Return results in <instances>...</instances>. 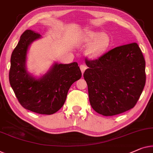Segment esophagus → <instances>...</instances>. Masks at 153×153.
<instances>
[{"label":"esophagus","instance_id":"esophagus-1","mask_svg":"<svg viewBox=\"0 0 153 153\" xmlns=\"http://www.w3.org/2000/svg\"><path fill=\"white\" fill-rule=\"evenodd\" d=\"M80 69H81L82 74H83L84 71L86 70V66L85 65H83V64H81V65H80Z\"/></svg>","mask_w":153,"mask_h":153}]
</instances>
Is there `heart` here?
<instances>
[{
	"label": "heart",
	"mask_w": 153,
	"mask_h": 153,
	"mask_svg": "<svg viewBox=\"0 0 153 153\" xmlns=\"http://www.w3.org/2000/svg\"><path fill=\"white\" fill-rule=\"evenodd\" d=\"M82 40L85 43L90 45L88 52L94 57L103 54L111 45V38L108 34L92 30L85 31Z\"/></svg>",
	"instance_id": "obj_1"
}]
</instances>
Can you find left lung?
Masks as SVG:
<instances>
[{
	"label": "left lung",
	"mask_w": 153,
	"mask_h": 153,
	"mask_svg": "<svg viewBox=\"0 0 153 153\" xmlns=\"http://www.w3.org/2000/svg\"><path fill=\"white\" fill-rule=\"evenodd\" d=\"M83 73L92 108L113 116L134 108L146 84V62L136 43L117 47L94 60Z\"/></svg>",
	"instance_id": "1"
}]
</instances>
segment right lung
I'll return each instance as SVG.
<instances>
[{"label": "right lung", "instance_id": "obj_1", "mask_svg": "<svg viewBox=\"0 0 153 153\" xmlns=\"http://www.w3.org/2000/svg\"><path fill=\"white\" fill-rule=\"evenodd\" d=\"M41 35L27 30L21 35L11 56L9 79L20 104L36 113L52 114L63 105L70 86L81 77L76 62L53 64L45 74L36 79L26 68L29 46Z\"/></svg>", "mask_w": 153, "mask_h": 153}]
</instances>
